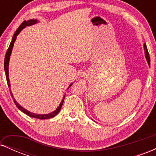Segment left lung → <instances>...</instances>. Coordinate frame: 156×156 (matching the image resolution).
<instances>
[{"label": "left lung", "instance_id": "1", "mask_svg": "<svg viewBox=\"0 0 156 156\" xmlns=\"http://www.w3.org/2000/svg\"><path fill=\"white\" fill-rule=\"evenodd\" d=\"M144 53H145V58L147 59V62L148 63V65H150V56H149V53H148V51H147V45L146 44H144Z\"/></svg>", "mask_w": 156, "mask_h": 156}]
</instances>
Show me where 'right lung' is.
Masks as SVG:
<instances>
[{"label": "right lung", "mask_w": 156, "mask_h": 156, "mask_svg": "<svg viewBox=\"0 0 156 156\" xmlns=\"http://www.w3.org/2000/svg\"><path fill=\"white\" fill-rule=\"evenodd\" d=\"M39 23V20H37V19H31V20H27V21L26 20L23 21V22L22 23V24H21L20 26H19V28H17V31H15V34L13 35V37H12V42H11V43L9 44V47L8 50H7L6 55H5V59H4V70H5V73H6V78L7 84H8V87H9V89H10L11 85H10L9 78V64L10 56H11V54H12V49H13L14 43H15L16 39H17V36L21 32V31H22V30L23 29V28H26V26H32V25L36 24V23ZM72 85H73V83L69 84V87H68V88H69V87H70ZM10 92H11V89H10ZM11 95H12V98H13L14 102H15L16 106H17V108H18L21 111V112L25 113L26 115L29 116V117H34V118H37V119H50V118L55 117L56 114H58V112H60L61 108H62V105H63V103H64V98H65V95H64L63 97V99H62V102H61L59 105L58 106V108L55 109V111H53V112L49 113V114H34V113H32L31 112H29V111L26 110V108H23V106H21V105H20L19 103L15 101V98H14L13 94H12V92H11Z\"/></svg>", "instance_id": "1"}]
</instances>
